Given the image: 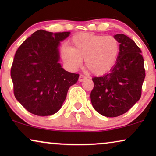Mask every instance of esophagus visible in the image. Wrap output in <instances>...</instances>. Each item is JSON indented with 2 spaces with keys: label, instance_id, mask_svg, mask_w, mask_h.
Returning a JSON list of instances; mask_svg holds the SVG:
<instances>
[{
  "label": "esophagus",
  "instance_id": "34e87169",
  "mask_svg": "<svg viewBox=\"0 0 156 156\" xmlns=\"http://www.w3.org/2000/svg\"><path fill=\"white\" fill-rule=\"evenodd\" d=\"M85 79H87V76H86L83 75V74H80V77H79V82H83V81L85 80Z\"/></svg>",
  "mask_w": 156,
  "mask_h": 156
}]
</instances>
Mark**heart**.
<instances>
[{
  "mask_svg": "<svg viewBox=\"0 0 156 156\" xmlns=\"http://www.w3.org/2000/svg\"><path fill=\"white\" fill-rule=\"evenodd\" d=\"M70 48L63 47L61 55L70 70H75L84 59L85 67L94 75L107 73L116 65L120 54V43L112 36L82 33L74 36Z\"/></svg>",
  "mask_w": 156,
  "mask_h": 156,
  "instance_id": "obj_1",
  "label": "heart"
}]
</instances>
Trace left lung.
I'll use <instances>...</instances> for the list:
<instances>
[{
	"label": "left lung",
	"mask_w": 156,
	"mask_h": 156,
	"mask_svg": "<svg viewBox=\"0 0 156 156\" xmlns=\"http://www.w3.org/2000/svg\"><path fill=\"white\" fill-rule=\"evenodd\" d=\"M114 37L120 43V54L116 65L108 74L94 77L91 101L102 116L116 117L127 112L141 97L146 73L141 50L123 34Z\"/></svg>",
	"instance_id": "8db88e82"
}]
</instances>
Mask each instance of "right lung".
<instances>
[{"mask_svg":"<svg viewBox=\"0 0 156 156\" xmlns=\"http://www.w3.org/2000/svg\"><path fill=\"white\" fill-rule=\"evenodd\" d=\"M70 32H35L16 51L10 76L14 95L25 109L37 116H50L60 109L78 74L65 71L58 62V47Z\"/></svg>","mask_w":156,"mask_h":156,"instance_id":"right-lung-1","label":"right lung"}]
</instances>
